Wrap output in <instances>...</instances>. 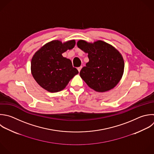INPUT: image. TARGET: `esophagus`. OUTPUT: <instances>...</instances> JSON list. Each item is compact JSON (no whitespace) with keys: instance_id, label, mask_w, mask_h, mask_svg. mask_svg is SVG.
Masks as SVG:
<instances>
[{"instance_id":"obj_1","label":"esophagus","mask_w":154,"mask_h":154,"mask_svg":"<svg viewBox=\"0 0 154 154\" xmlns=\"http://www.w3.org/2000/svg\"><path fill=\"white\" fill-rule=\"evenodd\" d=\"M81 69H82V66H81V67H78V70L79 71V72L81 71Z\"/></svg>"}]
</instances>
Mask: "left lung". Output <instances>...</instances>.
<instances>
[{"label":"left lung","mask_w":154,"mask_h":154,"mask_svg":"<svg viewBox=\"0 0 154 154\" xmlns=\"http://www.w3.org/2000/svg\"><path fill=\"white\" fill-rule=\"evenodd\" d=\"M77 46L88 54L89 61L80 72V76L88 86L97 92H105L115 87L124 72L121 54L101 40L91 43L80 40Z\"/></svg>","instance_id":"1"}]
</instances>
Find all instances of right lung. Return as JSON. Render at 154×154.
I'll return each instance as SVG.
<instances>
[{
	"mask_svg": "<svg viewBox=\"0 0 154 154\" xmlns=\"http://www.w3.org/2000/svg\"><path fill=\"white\" fill-rule=\"evenodd\" d=\"M75 45V40L63 43L54 40L35 52L31 60V73L42 88L51 93L60 91L79 73L72 66V61L62 55L68 49H73Z\"/></svg>",
	"mask_w": 154,
	"mask_h": 154,
	"instance_id": "add662e5",
	"label": "right lung"
}]
</instances>
